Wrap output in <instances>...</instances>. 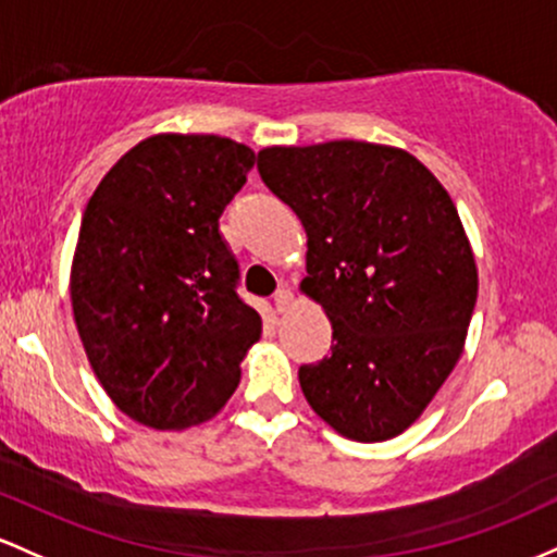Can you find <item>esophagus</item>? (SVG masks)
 I'll return each instance as SVG.
<instances>
[{
    "label": "esophagus",
    "mask_w": 557,
    "mask_h": 557,
    "mask_svg": "<svg viewBox=\"0 0 557 557\" xmlns=\"http://www.w3.org/2000/svg\"><path fill=\"white\" fill-rule=\"evenodd\" d=\"M273 305H276V312H286L292 305V292L289 289H278L276 297H273Z\"/></svg>",
    "instance_id": "34e87169"
}]
</instances>
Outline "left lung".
<instances>
[{
	"label": "left lung",
	"instance_id": "left-lung-1",
	"mask_svg": "<svg viewBox=\"0 0 557 557\" xmlns=\"http://www.w3.org/2000/svg\"><path fill=\"white\" fill-rule=\"evenodd\" d=\"M258 171L308 234L302 292L326 310L329 358L299 386L355 442L403 434L463 355L479 273L455 202L405 149L265 147Z\"/></svg>",
	"mask_w": 557,
	"mask_h": 557
}]
</instances>
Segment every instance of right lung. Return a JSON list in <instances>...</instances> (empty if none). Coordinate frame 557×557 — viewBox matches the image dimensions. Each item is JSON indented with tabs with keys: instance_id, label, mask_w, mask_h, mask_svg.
<instances>
[{
	"instance_id": "1",
	"label": "right lung",
	"mask_w": 557,
	"mask_h": 557,
	"mask_svg": "<svg viewBox=\"0 0 557 557\" xmlns=\"http://www.w3.org/2000/svg\"><path fill=\"white\" fill-rule=\"evenodd\" d=\"M255 152L212 134H158L99 181L71 268L73 318L112 403L149 429L208 421L239 386L258 310L218 218Z\"/></svg>"
}]
</instances>
